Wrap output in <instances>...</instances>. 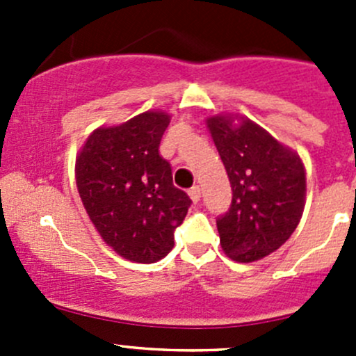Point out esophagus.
Segmentation results:
<instances>
[{
  "instance_id": "1",
  "label": "esophagus",
  "mask_w": 356,
  "mask_h": 356,
  "mask_svg": "<svg viewBox=\"0 0 356 356\" xmlns=\"http://www.w3.org/2000/svg\"><path fill=\"white\" fill-rule=\"evenodd\" d=\"M189 198L193 200V203H198L200 198H201V189H200V186H193V188L189 189Z\"/></svg>"
}]
</instances>
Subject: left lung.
Wrapping results in <instances>:
<instances>
[{"label":"left lung","mask_w":356,"mask_h":356,"mask_svg":"<svg viewBox=\"0 0 356 356\" xmlns=\"http://www.w3.org/2000/svg\"><path fill=\"white\" fill-rule=\"evenodd\" d=\"M204 124L232 188L231 210L217 220L222 250L239 264L261 260L300 224L307 200L303 160L245 115H210Z\"/></svg>","instance_id":"obj_1"}]
</instances>
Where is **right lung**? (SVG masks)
I'll return each instance as SVG.
<instances>
[{
	"label": "right lung",
	"mask_w": 356,
	"mask_h": 356,
	"mask_svg": "<svg viewBox=\"0 0 356 356\" xmlns=\"http://www.w3.org/2000/svg\"><path fill=\"white\" fill-rule=\"evenodd\" d=\"M170 113L148 110L99 125L75 156V184L105 245L136 264H155L174 248L191 200L172 182L158 153Z\"/></svg>",
	"instance_id": "right-lung-1"
}]
</instances>
